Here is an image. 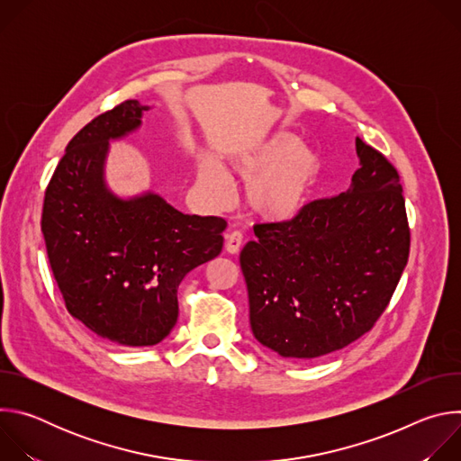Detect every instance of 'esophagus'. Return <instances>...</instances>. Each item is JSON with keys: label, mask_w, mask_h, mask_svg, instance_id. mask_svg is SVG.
Listing matches in <instances>:
<instances>
[{"label": "esophagus", "mask_w": 461, "mask_h": 461, "mask_svg": "<svg viewBox=\"0 0 461 461\" xmlns=\"http://www.w3.org/2000/svg\"><path fill=\"white\" fill-rule=\"evenodd\" d=\"M240 246H242V233L240 231H231V233L226 235V251L228 253H231V255L239 253Z\"/></svg>", "instance_id": "obj_1"}]
</instances>
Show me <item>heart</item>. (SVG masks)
Masks as SVG:
<instances>
[{"mask_svg":"<svg viewBox=\"0 0 461 461\" xmlns=\"http://www.w3.org/2000/svg\"><path fill=\"white\" fill-rule=\"evenodd\" d=\"M231 169L248 184V204L265 221L288 222L312 203L322 176L321 155L288 131L265 137L235 155ZM201 182L213 193L226 191V178L208 160Z\"/></svg>","mask_w":461,"mask_h":461,"instance_id":"heart-1","label":"heart"}]
</instances>
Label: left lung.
I'll return each instance as SVG.
<instances>
[{"instance_id":"obj_1","label":"left lung","mask_w":461,"mask_h":461,"mask_svg":"<svg viewBox=\"0 0 461 461\" xmlns=\"http://www.w3.org/2000/svg\"><path fill=\"white\" fill-rule=\"evenodd\" d=\"M359 169L345 193L288 222L253 226L240 251L255 339L290 359L341 350L386 308L409 260L400 175L356 139Z\"/></svg>"}]
</instances>
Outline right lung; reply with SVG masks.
<instances>
[{"instance_id":"right-lung-1","label":"right lung","mask_w":461,"mask_h":461,"mask_svg":"<svg viewBox=\"0 0 461 461\" xmlns=\"http://www.w3.org/2000/svg\"><path fill=\"white\" fill-rule=\"evenodd\" d=\"M127 100L69 142L43 201L41 231L69 313L120 347H153L178 317L176 290L222 249L226 221L185 215L158 193L118 196L105 182L109 142L142 125Z\"/></svg>"}]
</instances>
